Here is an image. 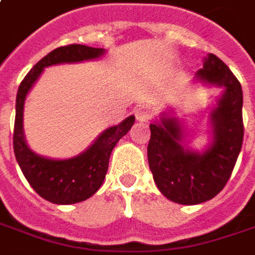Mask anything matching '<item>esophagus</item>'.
<instances>
[{"instance_id": "obj_1", "label": "esophagus", "mask_w": 255, "mask_h": 255, "mask_svg": "<svg viewBox=\"0 0 255 255\" xmlns=\"http://www.w3.org/2000/svg\"><path fill=\"white\" fill-rule=\"evenodd\" d=\"M154 117V110L148 105H141L136 110V119L140 122H148Z\"/></svg>"}]
</instances>
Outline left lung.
Returning a JSON list of instances; mask_svg holds the SVG:
<instances>
[{"mask_svg": "<svg viewBox=\"0 0 255 255\" xmlns=\"http://www.w3.org/2000/svg\"><path fill=\"white\" fill-rule=\"evenodd\" d=\"M198 79L224 86L218 107L212 111L214 143L200 154L184 150L176 119L151 124L147 147L148 165L159 191L178 204H200L214 198L231 178L243 144V91L236 76L217 55L210 54Z\"/></svg>", "mask_w": 255, "mask_h": 255, "instance_id": "left-lung-1", "label": "left lung"}]
</instances>
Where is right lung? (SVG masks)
Listing matches in <instances>:
<instances>
[{"mask_svg":"<svg viewBox=\"0 0 255 255\" xmlns=\"http://www.w3.org/2000/svg\"><path fill=\"white\" fill-rule=\"evenodd\" d=\"M104 54L103 48L69 44L51 51L24 76L16 96V115L13 128V151L24 178L40 197L54 204H75L91 197L101 187L108 171L111 152L134 124V117L107 129L83 154L71 159L40 157L26 145L23 137L24 98L45 66L64 62H80Z\"/></svg>","mask_w":255,"mask_h":255,"instance_id":"right-lung-1","label":"right lung"}]
</instances>
